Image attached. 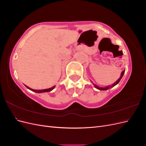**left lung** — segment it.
I'll use <instances>...</instances> for the list:
<instances>
[{
    "label": "left lung",
    "instance_id": "left-lung-1",
    "mask_svg": "<svg viewBox=\"0 0 146 146\" xmlns=\"http://www.w3.org/2000/svg\"><path fill=\"white\" fill-rule=\"evenodd\" d=\"M124 72H125V70H123V71L122 72V73H121V77H120V78H119L118 80L116 82H114V83H113V85H108V86H107V87H105V88H101V87H99V86H98L97 85H96L95 84H94L93 83V85H94V86L97 88V89H98V90H102V91H104V90H109V89H110V88H113V86H114L115 85H116L117 84L120 82V80H121V79L122 78V77H123V74H124Z\"/></svg>",
    "mask_w": 146,
    "mask_h": 146
}]
</instances>
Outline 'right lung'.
Returning <instances> with one entry per match:
<instances>
[{
    "label": "right lung",
    "instance_id": "add662e5",
    "mask_svg": "<svg viewBox=\"0 0 146 146\" xmlns=\"http://www.w3.org/2000/svg\"><path fill=\"white\" fill-rule=\"evenodd\" d=\"M25 86L27 87V88H28V89H29L30 90L32 91H33V92H38V93H41V92H50V91H51L55 88V86H54V87H52V88H48V89L41 90H33V89H32V88H30L28 87L27 86H26V85H25Z\"/></svg>",
    "mask_w": 146,
    "mask_h": 146
}]
</instances>
